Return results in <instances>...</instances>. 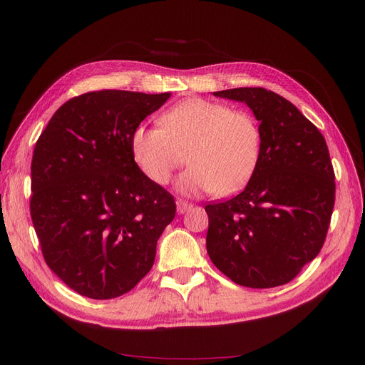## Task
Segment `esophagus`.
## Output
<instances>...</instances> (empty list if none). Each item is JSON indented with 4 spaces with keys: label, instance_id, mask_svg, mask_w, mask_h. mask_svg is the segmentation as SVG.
<instances>
[{
    "label": "esophagus",
    "instance_id": "1",
    "mask_svg": "<svg viewBox=\"0 0 365 365\" xmlns=\"http://www.w3.org/2000/svg\"><path fill=\"white\" fill-rule=\"evenodd\" d=\"M190 208H192V204H190V202L182 201V200H178V201H176V210H178V213H180V215L185 213L187 210H190Z\"/></svg>",
    "mask_w": 365,
    "mask_h": 365
}]
</instances>
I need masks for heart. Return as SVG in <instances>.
I'll return each instance as SVG.
<instances>
[{
	"label": "heart",
	"instance_id": "b5f03b06",
	"mask_svg": "<svg viewBox=\"0 0 365 365\" xmlns=\"http://www.w3.org/2000/svg\"><path fill=\"white\" fill-rule=\"evenodd\" d=\"M160 126L140 125L130 137L132 155L153 182L168 184L185 153L190 168L176 182L184 195H233L257 169L262 129L247 109L192 97L169 108Z\"/></svg>",
	"mask_w": 365,
	"mask_h": 365
}]
</instances>
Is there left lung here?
I'll list each match as a JSON object with an SVG mask.
<instances>
[{"instance_id": "8db88e82", "label": "left lung", "mask_w": 365, "mask_h": 365, "mask_svg": "<svg viewBox=\"0 0 365 365\" xmlns=\"http://www.w3.org/2000/svg\"><path fill=\"white\" fill-rule=\"evenodd\" d=\"M216 97L245 102L260 121L262 155L244 192L205 205L207 252L247 288L291 282L323 248L335 204V173L322 132L284 97L233 88Z\"/></svg>"}]
</instances>
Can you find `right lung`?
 <instances>
[{
	"label": "right lung",
	"mask_w": 365,
	"mask_h": 365,
	"mask_svg": "<svg viewBox=\"0 0 365 365\" xmlns=\"http://www.w3.org/2000/svg\"><path fill=\"white\" fill-rule=\"evenodd\" d=\"M169 97L85 93L65 102L36 141L33 227L46 263L77 294L96 300L120 297L152 268L176 205L140 170L130 137Z\"/></svg>",
	"instance_id": "right-lung-1"
}]
</instances>
